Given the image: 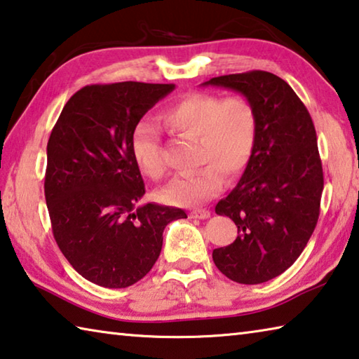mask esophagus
I'll use <instances>...</instances> for the list:
<instances>
[{
  "mask_svg": "<svg viewBox=\"0 0 359 359\" xmlns=\"http://www.w3.org/2000/svg\"><path fill=\"white\" fill-rule=\"evenodd\" d=\"M209 217H210V212L205 209H196L190 212V218H198V220H204V218H209Z\"/></svg>",
  "mask_w": 359,
  "mask_h": 359,
  "instance_id": "esophagus-1",
  "label": "esophagus"
}]
</instances>
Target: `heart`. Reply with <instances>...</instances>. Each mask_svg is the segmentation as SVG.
Masks as SVG:
<instances>
[{
	"label": "heart",
	"mask_w": 359,
	"mask_h": 359,
	"mask_svg": "<svg viewBox=\"0 0 359 359\" xmlns=\"http://www.w3.org/2000/svg\"><path fill=\"white\" fill-rule=\"evenodd\" d=\"M161 120L174 135L196 139L194 165L201 166L163 188L161 199L172 205L193 208L209 201L222 191L223 175L236 179L245 171L257 147L258 114L242 95L188 93L166 107ZM131 155L147 177L158 180L166 174L160 130L149 121L133 130Z\"/></svg>",
	"instance_id": "b5f03b06"
}]
</instances>
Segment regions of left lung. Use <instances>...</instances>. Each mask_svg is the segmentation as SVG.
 <instances>
[{"mask_svg":"<svg viewBox=\"0 0 359 359\" xmlns=\"http://www.w3.org/2000/svg\"><path fill=\"white\" fill-rule=\"evenodd\" d=\"M204 85L236 90L253 102L258 139L238 187L215 205L238 238L212 253L231 280L257 285L299 258L317 226L323 168L311 114L293 88L267 71L212 77Z\"/></svg>","mask_w":359,"mask_h":359,"instance_id":"obj_1","label":"left lung"}]
</instances>
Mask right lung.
I'll use <instances>...</instances> for the list:
<instances>
[{"instance_id":"add662e5","label":"right lung","mask_w":359,"mask_h":359,"mask_svg":"<svg viewBox=\"0 0 359 359\" xmlns=\"http://www.w3.org/2000/svg\"><path fill=\"white\" fill-rule=\"evenodd\" d=\"M174 83L87 85L66 102L47 142L44 193L60 250L83 278L126 288L160 257L163 231L182 209L144 204L131 133Z\"/></svg>"}]
</instances>
